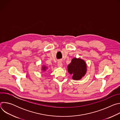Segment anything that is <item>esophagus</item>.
<instances>
[{"mask_svg": "<svg viewBox=\"0 0 120 120\" xmlns=\"http://www.w3.org/2000/svg\"><path fill=\"white\" fill-rule=\"evenodd\" d=\"M57 65H58V66L59 67H62V66H63V64H62V62L59 61V62H58V63H57Z\"/></svg>", "mask_w": 120, "mask_h": 120, "instance_id": "34e87169", "label": "esophagus"}]
</instances>
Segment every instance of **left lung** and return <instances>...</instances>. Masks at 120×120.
I'll return each mask as SVG.
<instances>
[{
    "label": "left lung",
    "mask_w": 120,
    "mask_h": 120,
    "mask_svg": "<svg viewBox=\"0 0 120 120\" xmlns=\"http://www.w3.org/2000/svg\"><path fill=\"white\" fill-rule=\"evenodd\" d=\"M86 64L81 58H73L67 66L68 72L72 75V78L75 80H80L86 73Z\"/></svg>",
    "instance_id": "obj_1"
}]
</instances>
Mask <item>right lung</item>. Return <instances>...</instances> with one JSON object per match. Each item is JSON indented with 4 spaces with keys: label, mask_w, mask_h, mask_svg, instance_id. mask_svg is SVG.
<instances>
[{
    "label": "right lung",
    "mask_w": 120,
    "mask_h": 120,
    "mask_svg": "<svg viewBox=\"0 0 120 120\" xmlns=\"http://www.w3.org/2000/svg\"><path fill=\"white\" fill-rule=\"evenodd\" d=\"M46 68H47V67L45 65H43V66H42V69L43 71H45L46 70Z\"/></svg>",
    "instance_id": "obj_1"
}]
</instances>
